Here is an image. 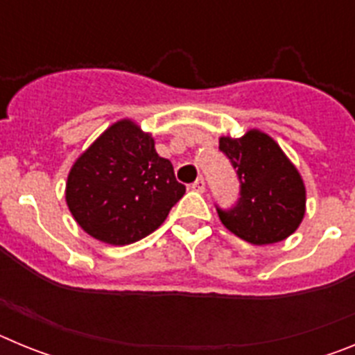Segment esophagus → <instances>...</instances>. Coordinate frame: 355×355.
<instances>
[{
    "instance_id": "34e87169",
    "label": "esophagus",
    "mask_w": 355,
    "mask_h": 355,
    "mask_svg": "<svg viewBox=\"0 0 355 355\" xmlns=\"http://www.w3.org/2000/svg\"><path fill=\"white\" fill-rule=\"evenodd\" d=\"M205 187H206V183L202 178H199V180H196L192 184H190V188H192V190H196V192H205Z\"/></svg>"
}]
</instances>
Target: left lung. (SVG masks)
<instances>
[{
	"instance_id": "left-lung-1",
	"label": "left lung",
	"mask_w": 355,
	"mask_h": 355,
	"mask_svg": "<svg viewBox=\"0 0 355 355\" xmlns=\"http://www.w3.org/2000/svg\"><path fill=\"white\" fill-rule=\"evenodd\" d=\"M218 149L240 181L236 205L216 206L222 224L254 245L277 243L295 233L306 213V188L281 147L268 135L250 130L241 139L222 137Z\"/></svg>"
}]
</instances>
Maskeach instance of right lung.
I'll return each instance as SVG.
<instances>
[{
    "label": "right lung",
    "instance_id": "add662e5",
    "mask_svg": "<svg viewBox=\"0 0 355 355\" xmlns=\"http://www.w3.org/2000/svg\"><path fill=\"white\" fill-rule=\"evenodd\" d=\"M184 190L153 137L124 119L72 165L65 199L85 233L110 245H130L165 222Z\"/></svg>",
    "mask_w": 355,
    "mask_h": 355
}]
</instances>
